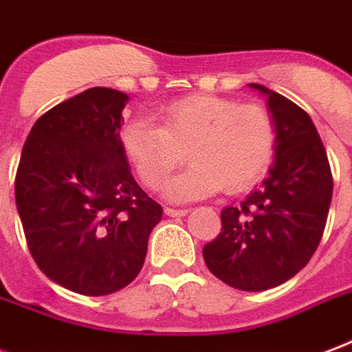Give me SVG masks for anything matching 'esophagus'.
Listing matches in <instances>:
<instances>
[{
	"instance_id": "1",
	"label": "esophagus",
	"mask_w": 352,
	"mask_h": 352,
	"mask_svg": "<svg viewBox=\"0 0 352 352\" xmlns=\"http://www.w3.org/2000/svg\"><path fill=\"white\" fill-rule=\"evenodd\" d=\"M164 214L170 216V218H182V216H186L188 210L186 208H170V206H166Z\"/></svg>"
}]
</instances>
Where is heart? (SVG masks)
Instances as JSON below:
<instances>
[{"mask_svg": "<svg viewBox=\"0 0 352 352\" xmlns=\"http://www.w3.org/2000/svg\"><path fill=\"white\" fill-rule=\"evenodd\" d=\"M122 147L142 182L158 190L175 168L192 166L166 184L177 203L203 199L227 188L240 192L265 171L275 129L264 107L218 96H192L162 111V125L136 116L122 129Z\"/></svg>", "mask_w": 352, "mask_h": 352, "instance_id": "1", "label": "heart"}]
</instances>
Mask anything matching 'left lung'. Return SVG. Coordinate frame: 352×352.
<instances>
[{"instance_id": "8db88e82", "label": "left lung", "mask_w": 352, "mask_h": 352, "mask_svg": "<svg viewBox=\"0 0 352 352\" xmlns=\"http://www.w3.org/2000/svg\"><path fill=\"white\" fill-rule=\"evenodd\" d=\"M275 129V160L241 201L221 212V232L203 248L206 267L241 292H264L301 272L316 253L332 199L329 158L312 118L294 101L251 82Z\"/></svg>"}]
</instances>
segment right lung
I'll list each match as a JSON object with an SVG mask.
<instances>
[{"mask_svg": "<svg viewBox=\"0 0 352 352\" xmlns=\"http://www.w3.org/2000/svg\"><path fill=\"white\" fill-rule=\"evenodd\" d=\"M127 94L88 88L40 116L16 171V208L45 277L80 295L133 283L162 206L134 181L122 147Z\"/></svg>", "mask_w": 352, "mask_h": 352, "instance_id": "obj_1", "label": "right lung"}]
</instances>
